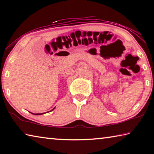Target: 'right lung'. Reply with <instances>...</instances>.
<instances>
[{"mask_svg": "<svg viewBox=\"0 0 154 154\" xmlns=\"http://www.w3.org/2000/svg\"><path fill=\"white\" fill-rule=\"evenodd\" d=\"M54 109H55V108H54L53 109H52L51 111H53ZM32 114H34V113H32ZM42 114H44V113H35V114H34V115H42Z\"/></svg>", "mask_w": 154, "mask_h": 154, "instance_id": "obj_1", "label": "right lung"}]
</instances>
